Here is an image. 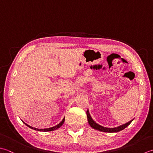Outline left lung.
<instances>
[{
  "label": "left lung",
  "instance_id": "8db88e82",
  "mask_svg": "<svg viewBox=\"0 0 153 153\" xmlns=\"http://www.w3.org/2000/svg\"><path fill=\"white\" fill-rule=\"evenodd\" d=\"M86 114H87V118H88V123L90 126V127H92L93 129H96L98 131H102V132H106V133H116L118 131H120L124 129L126 127H127V126H129V125L132 122L133 120H131V121H128V122L123 124V125H121V126L116 127H113V128H109V127H103L100 125L98 124L97 123H96L95 121L93 120V119L92 118L91 116H90V114L89 113V111L88 110H87L86 111Z\"/></svg>",
  "mask_w": 153,
  "mask_h": 153
}]
</instances>
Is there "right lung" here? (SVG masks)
Masks as SVG:
<instances>
[{"label": "right lung", "mask_w": 153, "mask_h": 153, "mask_svg": "<svg viewBox=\"0 0 153 153\" xmlns=\"http://www.w3.org/2000/svg\"><path fill=\"white\" fill-rule=\"evenodd\" d=\"M64 121H65V117L63 119V120H62L60 123H59V124H57V126H55L54 127H49V128H46V129H37V128H36V127H33L32 126H29V125H27V123H26L25 122H24V121H22V122L26 125V126H27L28 127H30V128L32 129L33 130H36V131H54V130H56L58 128H59L62 125H63L64 123Z\"/></svg>", "instance_id": "1"}]
</instances>
